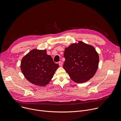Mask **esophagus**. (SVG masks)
I'll list each match as a JSON object with an SVG mask.
<instances>
[{
    "instance_id": "obj_1",
    "label": "esophagus",
    "mask_w": 121,
    "mask_h": 121,
    "mask_svg": "<svg viewBox=\"0 0 121 121\" xmlns=\"http://www.w3.org/2000/svg\"><path fill=\"white\" fill-rule=\"evenodd\" d=\"M59 65L61 66H62V65H63V62H61V61L59 62Z\"/></svg>"
}]
</instances>
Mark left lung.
<instances>
[{
    "label": "left lung",
    "instance_id": "obj_1",
    "mask_svg": "<svg viewBox=\"0 0 121 121\" xmlns=\"http://www.w3.org/2000/svg\"><path fill=\"white\" fill-rule=\"evenodd\" d=\"M63 68L71 79L78 83L89 80L95 74L99 62L94 47L79 41L65 48Z\"/></svg>",
    "mask_w": 121,
    "mask_h": 121
}]
</instances>
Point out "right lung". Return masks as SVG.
Returning <instances> with one entry per match:
<instances>
[{
  "label": "right lung",
  "instance_id": "1",
  "mask_svg": "<svg viewBox=\"0 0 121 121\" xmlns=\"http://www.w3.org/2000/svg\"><path fill=\"white\" fill-rule=\"evenodd\" d=\"M59 67L46 50L33 49L22 59L21 68L25 78L30 82L39 86L47 85Z\"/></svg>",
  "mask_w": 121,
  "mask_h": 121
}]
</instances>
